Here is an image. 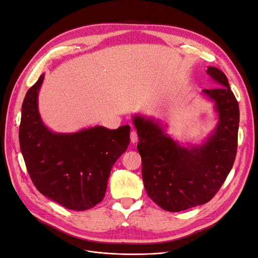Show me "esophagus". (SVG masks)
Returning <instances> with one entry per match:
<instances>
[{
  "label": "esophagus",
  "instance_id": "34e87169",
  "mask_svg": "<svg viewBox=\"0 0 258 258\" xmlns=\"http://www.w3.org/2000/svg\"><path fill=\"white\" fill-rule=\"evenodd\" d=\"M137 141H138V135H137L136 131L133 130V131L131 132V142H132L133 144H135Z\"/></svg>",
  "mask_w": 258,
  "mask_h": 258
}]
</instances>
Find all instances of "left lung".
Here are the masks:
<instances>
[{"label":"left lung","mask_w":258,"mask_h":258,"mask_svg":"<svg viewBox=\"0 0 258 258\" xmlns=\"http://www.w3.org/2000/svg\"><path fill=\"white\" fill-rule=\"evenodd\" d=\"M206 73L220 87L203 89L214 103L217 123L201 144H181L167 134V125L142 114L133 116L142 178L148 197L169 212H180L212 200L236 158L239 104L224 73L208 67Z\"/></svg>","instance_id":"obj_1"}]
</instances>
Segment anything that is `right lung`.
I'll return each mask as SVG.
<instances>
[{"label": "right lung", "mask_w": 258, "mask_h": 258, "mask_svg": "<svg viewBox=\"0 0 258 258\" xmlns=\"http://www.w3.org/2000/svg\"><path fill=\"white\" fill-rule=\"evenodd\" d=\"M42 74L21 108L20 150L36 188L62 207L84 211L102 202L115 161L130 144V125H96L75 133L46 126L38 108Z\"/></svg>", "instance_id": "right-lung-1"}]
</instances>
